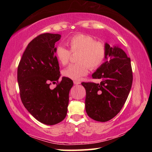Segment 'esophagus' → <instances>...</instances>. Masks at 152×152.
Here are the masks:
<instances>
[{"instance_id": "esophagus-1", "label": "esophagus", "mask_w": 152, "mask_h": 152, "mask_svg": "<svg viewBox=\"0 0 152 152\" xmlns=\"http://www.w3.org/2000/svg\"><path fill=\"white\" fill-rule=\"evenodd\" d=\"M73 83H74V84H80L81 82H80V81H77V80H75L74 82H73Z\"/></svg>"}]
</instances>
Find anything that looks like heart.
<instances>
[{"mask_svg": "<svg viewBox=\"0 0 152 152\" xmlns=\"http://www.w3.org/2000/svg\"><path fill=\"white\" fill-rule=\"evenodd\" d=\"M69 50L62 45L55 48V55L62 65H66L70 61L71 53H77V64H71L63 71L66 77L72 80H80L86 75L89 68L94 70L99 68L107 56V48L104 43L95 41L93 37L84 34H77L66 41Z\"/></svg>", "mask_w": 152, "mask_h": 152, "instance_id": "obj_1", "label": "heart"}]
</instances>
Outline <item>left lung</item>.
<instances>
[{
    "instance_id": "8db88e82",
    "label": "left lung",
    "mask_w": 152,
    "mask_h": 152,
    "mask_svg": "<svg viewBox=\"0 0 152 152\" xmlns=\"http://www.w3.org/2000/svg\"><path fill=\"white\" fill-rule=\"evenodd\" d=\"M107 56L110 57L92 75L102 79L100 84L82 82L86 89L85 107L91 118L107 122L120 111L127 99L133 82L131 59L123 50L106 43Z\"/></svg>"
}]
</instances>
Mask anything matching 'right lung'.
<instances>
[{
	"label": "right lung",
	"instance_id": "add662e5",
	"mask_svg": "<svg viewBox=\"0 0 152 152\" xmlns=\"http://www.w3.org/2000/svg\"><path fill=\"white\" fill-rule=\"evenodd\" d=\"M58 34L44 33L29 43L20 60L17 80L20 99L24 107L41 123L53 125L66 118L69 92L73 82L60 77L59 66L55 55ZM58 84L50 88L51 82Z\"/></svg>",
	"mask_w": 152,
	"mask_h": 152
}]
</instances>
